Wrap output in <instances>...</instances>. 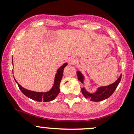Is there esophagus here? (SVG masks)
<instances>
[{
    "label": "esophagus",
    "instance_id": "obj_1",
    "mask_svg": "<svg viewBox=\"0 0 134 134\" xmlns=\"http://www.w3.org/2000/svg\"><path fill=\"white\" fill-rule=\"evenodd\" d=\"M76 59L74 57L70 58L68 60L69 63L70 65H74L76 63Z\"/></svg>",
    "mask_w": 134,
    "mask_h": 134
}]
</instances>
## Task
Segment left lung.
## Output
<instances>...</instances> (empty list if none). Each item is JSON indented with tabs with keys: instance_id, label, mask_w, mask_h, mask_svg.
Segmentation results:
<instances>
[{
	"instance_id": "1",
	"label": "left lung",
	"mask_w": 134,
	"mask_h": 134,
	"mask_svg": "<svg viewBox=\"0 0 134 134\" xmlns=\"http://www.w3.org/2000/svg\"><path fill=\"white\" fill-rule=\"evenodd\" d=\"M77 76H78V79L82 83H83V76H82L81 72L80 71H77L76 72ZM121 80V76H120L119 78L117 79V80L115 82H114L112 84L109 85L108 86H104V87H100L98 88L97 91L96 93H88L87 91H86L84 88H82V93L83 95L86 98H89L91 101H94V102H99V101L103 100L106 99L108 97H110L115 90H116L117 87L118 86L119 83L120 81Z\"/></svg>"
}]
</instances>
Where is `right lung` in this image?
Instances as JSON below:
<instances>
[{"label": "right lung", "instance_id": "obj_1", "mask_svg": "<svg viewBox=\"0 0 134 134\" xmlns=\"http://www.w3.org/2000/svg\"><path fill=\"white\" fill-rule=\"evenodd\" d=\"M67 65V63H64L63 65L61 66L58 69L57 73L56 74V76H55L54 83L53 87L48 92L40 93L27 90L23 88L22 86H20L15 80V82L18 84V86L19 87L20 90L21 91V92L23 93L26 96V97H28V98H31V99L34 100L38 101V102H42V101H43V102H49V101L55 99V98L57 97V95L59 93V83H60L61 80H62V76H63V69L65 68V67Z\"/></svg>", "mask_w": 134, "mask_h": 134}]
</instances>
